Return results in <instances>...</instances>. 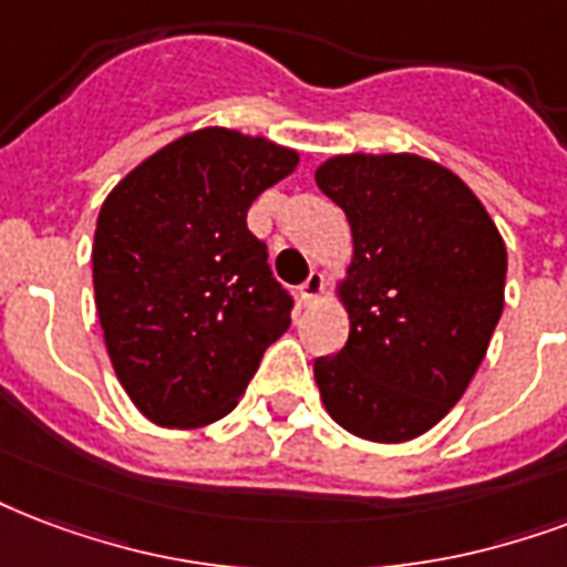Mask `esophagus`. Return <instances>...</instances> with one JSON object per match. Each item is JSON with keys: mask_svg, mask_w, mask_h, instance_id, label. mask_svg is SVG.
<instances>
[{"mask_svg": "<svg viewBox=\"0 0 567 567\" xmlns=\"http://www.w3.org/2000/svg\"><path fill=\"white\" fill-rule=\"evenodd\" d=\"M321 293H323V276L318 274V270H312V274H309V279L300 285V300L315 302L318 297H321Z\"/></svg>", "mask_w": 567, "mask_h": 567, "instance_id": "esophagus-1", "label": "esophagus"}]
</instances>
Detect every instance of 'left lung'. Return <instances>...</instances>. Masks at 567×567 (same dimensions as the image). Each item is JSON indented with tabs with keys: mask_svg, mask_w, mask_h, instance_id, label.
Wrapping results in <instances>:
<instances>
[{
	"mask_svg": "<svg viewBox=\"0 0 567 567\" xmlns=\"http://www.w3.org/2000/svg\"><path fill=\"white\" fill-rule=\"evenodd\" d=\"M315 181L353 231L341 285L351 332L315 360L323 408L357 437L404 443L455 408L485 360L503 315V237L464 181L416 154L332 157Z\"/></svg>",
	"mask_w": 567,
	"mask_h": 567,
	"instance_id": "1",
	"label": "left lung"
}]
</instances>
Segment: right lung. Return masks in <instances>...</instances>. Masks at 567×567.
<instances>
[{
	"label": "right lung",
	"mask_w": 567,
	"mask_h": 567,
	"mask_svg": "<svg viewBox=\"0 0 567 567\" xmlns=\"http://www.w3.org/2000/svg\"><path fill=\"white\" fill-rule=\"evenodd\" d=\"M297 154L235 130L181 136L130 172L94 231V302L112 369L163 427L231 413L291 323L246 210Z\"/></svg>",
	"instance_id": "1"
}]
</instances>
